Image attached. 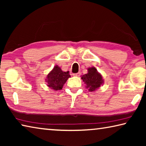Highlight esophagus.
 Returning <instances> with one entry per match:
<instances>
[{"label":"esophagus","mask_w":146,"mask_h":146,"mask_svg":"<svg viewBox=\"0 0 146 146\" xmlns=\"http://www.w3.org/2000/svg\"><path fill=\"white\" fill-rule=\"evenodd\" d=\"M73 76H79L80 75V73L78 72V73H73Z\"/></svg>","instance_id":"34e87169"}]
</instances>
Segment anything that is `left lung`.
Listing matches in <instances>:
<instances>
[{
    "instance_id": "8db88e82",
    "label": "left lung",
    "mask_w": 146,
    "mask_h": 146,
    "mask_svg": "<svg viewBox=\"0 0 146 146\" xmlns=\"http://www.w3.org/2000/svg\"><path fill=\"white\" fill-rule=\"evenodd\" d=\"M88 73L82 76L81 78L86 84V88L89 91H95L104 84V80L101 74L94 67L88 69Z\"/></svg>"
}]
</instances>
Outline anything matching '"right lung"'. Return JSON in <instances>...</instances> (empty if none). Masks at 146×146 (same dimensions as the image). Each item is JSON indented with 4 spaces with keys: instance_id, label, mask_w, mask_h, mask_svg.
I'll return each mask as SVG.
<instances>
[{
    "instance_id": "1",
    "label": "right lung",
    "mask_w": 146,
    "mask_h": 146,
    "mask_svg": "<svg viewBox=\"0 0 146 146\" xmlns=\"http://www.w3.org/2000/svg\"><path fill=\"white\" fill-rule=\"evenodd\" d=\"M70 76L69 71L64 72L59 66H55L47 75L46 82L49 88L58 91L62 89L64 84Z\"/></svg>"
}]
</instances>
